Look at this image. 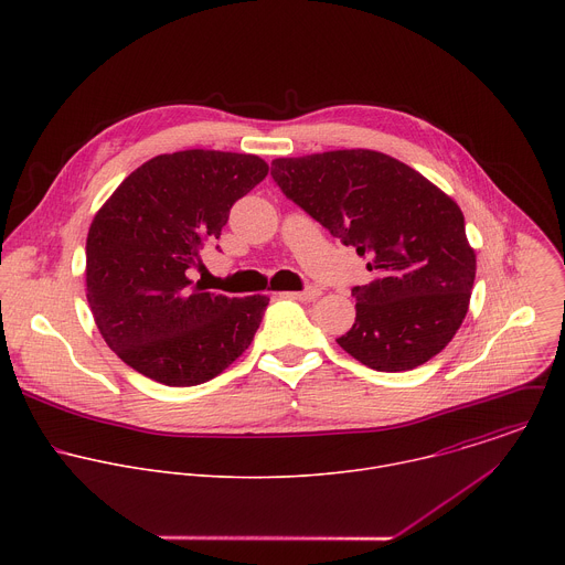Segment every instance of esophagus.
Listing matches in <instances>:
<instances>
[{
  "instance_id": "1",
  "label": "esophagus",
  "mask_w": 565,
  "mask_h": 565,
  "mask_svg": "<svg viewBox=\"0 0 565 565\" xmlns=\"http://www.w3.org/2000/svg\"><path fill=\"white\" fill-rule=\"evenodd\" d=\"M321 295V290L317 288V286H308V288H303V290H299V292H284V297H288V299H299V301H312V299H317Z\"/></svg>"
}]
</instances>
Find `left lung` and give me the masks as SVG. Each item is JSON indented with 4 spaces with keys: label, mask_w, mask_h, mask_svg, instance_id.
Masks as SVG:
<instances>
[{
    "label": "left lung",
    "mask_w": 565,
    "mask_h": 565,
    "mask_svg": "<svg viewBox=\"0 0 565 565\" xmlns=\"http://www.w3.org/2000/svg\"><path fill=\"white\" fill-rule=\"evenodd\" d=\"M279 190L375 279L353 286L355 324L338 344L369 369L412 371L460 329L476 277L460 207L399 160L371 149L275 158Z\"/></svg>",
    "instance_id": "left-lung-1"
}]
</instances>
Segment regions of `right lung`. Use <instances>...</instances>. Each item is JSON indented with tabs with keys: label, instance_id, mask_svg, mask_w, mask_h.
Returning a JSON list of instances; mask_svg holds the SVG:
<instances>
[{
	"label": "right lung",
	"instance_id": "1",
	"mask_svg": "<svg viewBox=\"0 0 565 565\" xmlns=\"http://www.w3.org/2000/svg\"><path fill=\"white\" fill-rule=\"evenodd\" d=\"M266 174L253 153L185 149L147 160L100 207L87 236V299L100 335L134 371L194 386L250 347L270 299L205 292L190 275L232 205Z\"/></svg>",
	"mask_w": 565,
	"mask_h": 565
}]
</instances>
